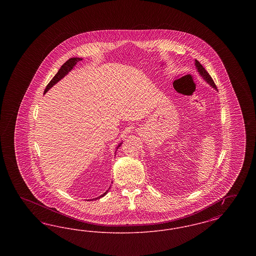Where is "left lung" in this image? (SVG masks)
Segmentation results:
<instances>
[{"instance_id": "obj_1", "label": "left lung", "mask_w": 256, "mask_h": 256, "mask_svg": "<svg viewBox=\"0 0 256 256\" xmlns=\"http://www.w3.org/2000/svg\"><path fill=\"white\" fill-rule=\"evenodd\" d=\"M195 66L196 68V71L200 74V76H202L212 88H214L215 90H217V87L215 86V84H214L212 78L210 76V74L207 73V71L204 68V66H202L198 61L196 60H195Z\"/></svg>"}]
</instances>
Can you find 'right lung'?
I'll return each mask as SVG.
<instances>
[{"label":"right lung","mask_w":256,"mask_h":256,"mask_svg":"<svg viewBox=\"0 0 256 256\" xmlns=\"http://www.w3.org/2000/svg\"><path fill=\"white\" fill-rule=\"evenodd\" d=\"M80 60H82V58H70V60H68L66 61V62L61 66L60 69L58 70V72L56 74V76L52 78V80L50 82L49 84L46 86V89H45V91H44V94H45L46 92H48V90H50L56 84H58L60 80H61L67 74L69 73V72L73 69L74 67L76 66V64ZM122 144V142H121L120 144H118V146L116 148V150L119 148V146H121ZM115 154H116V152H115ZM110 188H108V190H110ZM108 190H106L102 195H100V196H98V198H93V200H98V198H102L104 196H106L108 194Z\"/></svg>","instance_id":"obj_1"}]
</instances>
